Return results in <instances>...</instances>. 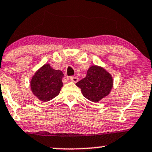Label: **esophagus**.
Instances as JSON below:
<instances>
[{
    "label": "esophagus",
    "mask_w": 152,
    "mask_h": 152,
    "mask_svg": "<svg viewBox=\"0 0 152 152\" xmlns=\"http://www.w3.org/2000/svg\"><path fill=\"white\" fill-rule=\"evenodd\" d=\"M70 80L73 81V82L76 83L79 81V78L76 77V76H71V77H70Z\"/></svg>",
    "instance_id": "esophagus-1"
}]
</instances>
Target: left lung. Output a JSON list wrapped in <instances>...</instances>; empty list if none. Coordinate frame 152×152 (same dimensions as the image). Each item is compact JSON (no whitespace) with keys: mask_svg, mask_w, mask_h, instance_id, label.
Here are the masks:
<instances>
[{"mask_svg":"<svg viewBox=\"0 0 152 152\" xmlns=\"http://www.w3.org/2000/svg\"><path fill=\"white\" fill-rule=\"evenodd\" d=\"M84 97L92 102H98L111 92L113 79L109 73L101 67L94 65L87 71V76L76 83Z\"/></svg>","mask_w":152,"mask_h":152,"instance_id":"1","label":"left lung"}]
</instances>
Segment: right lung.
<instances>
[{
  "label": "right lung",
  "mask_w": 152,
  "mask_h": 152,
  "mask_svg": "<svg viewBox=\"0 0 152 152\" xmlns=\"http://www.w3.org/2000/svg\"><path fill=\"white\" fill-rule=\"evenodd\" d=\"M63 76L61 71L53 69L49 64H45L36 71L30 81L32 92L42 101L52 100L60 93Z\"/></svg>",
  "instance_id": "add662e5"
}]
</instances>
